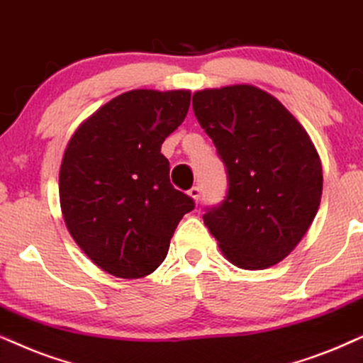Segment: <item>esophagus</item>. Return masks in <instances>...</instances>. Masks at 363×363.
I'll return each instance as SVG.
<instances>
[{"mask_svg": "<svg viewBox=\"0 0 363 363\" xmlns=\"http://www.w3.org/2000/svg\"><path fill=\"white\" fill-rule=\"evenodd\" d=\"M187 194H189L192 199H194V203H199V199H201V189H199V187H197V186L191 187Z\"/></svg>", "mask_w": 363, "mask_h": 363, "instance_id": "esophagus-1", "label": "esophagus"}]
</instances>
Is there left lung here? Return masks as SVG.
Masks as SVG:
<instances>
[{"instance_id":"1","label":"left lung","mask_w":363,"mask_h":363,"mask_svg":"<svg viewBox=\"0 0 363 363\" xmlns=\"http://www.w3.org/2000/svg\"><path fill=\"white\" fill-rule=\"evenodd\" d=\"M192 108L229 181L226 199L203 216L204 224L238 268L279 263L308 231L322 199V162L308 132L255 85L197 90Z\"/></svg>"}]
</instances>
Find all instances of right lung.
I'll list each match as a JSON object with an SVG mask.
<instances>
[{"label":"right lung","instance_id":"right-lung-1","mask_svg":"<svg viewBox=\"0 0 363 363\" xmlns=\"http://www.w3.org/2000/svg\"><path fill=\"white\" fill-rule=\"evenodd\" d=\"M191 90L125 91L73 132L60 166L67 229L99 268L144 278L166 259L194 201L174 189L160 145L184 122Z\"/></svg>","mask_w":363,"mask_h":363}]
</instances>
